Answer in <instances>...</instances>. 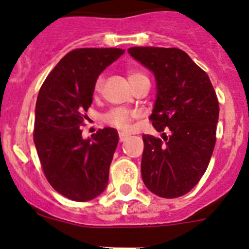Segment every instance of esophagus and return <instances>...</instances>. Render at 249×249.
I'll return each mask as SVG.
<instances>
[{
    "instance_id": "1",
    "label": "esophagus",
    "mask_w": 249,
    "mask_h": 249,
    "mask_svg": "<svg viewBox=\"0 0 249 249\" xmlns=\"http://www.w3.org/2000/svg\"><path fill=\"white\" fill-rule=\"evenodd\" d=\"M127 136H129V135L125 134V132H119V141L120 142H124V141L127 139Z\"/></svg>"
}]
</instances>
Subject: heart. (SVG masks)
Returning <instances> with one entry per match:
<instances>
[{"label":"heart","instance_id":"b5f03b06","mask_svg":"<svg viewBox=\"0 0 249 249\" xmlns=\"http://www.w3.org/2000/svg\"><path fill=\"white\" fill-rule=\"evenodd\" d=\"M127 78H129L130 84L132 85L135 84L137 80L145 78V76L142 72L136 71V70H130V71L127 72ZM102 85H104V78H102V76H100L96 79V83H95V91H100V90L102 89ZM137 117H139V113H137L136 110H130L117 107V108H112L107 113H105V114L102 115V120H104L106 124L110 125V126L117 127V129L119 130H129L132 120Z\"/></svg>","mask_w":249,"mask_h":249}]
</instances>
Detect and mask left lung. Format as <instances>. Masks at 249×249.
<instances>
[{"label": "left lung", "instance_id": "obj_1", "mask_svg": "<svg viewBox=\"0 0 249 249\" xmlns=\"http://www.w3.org/2000/svg\"><path fill=\"white\" fill-rule=\"evenodd\" d=\"M129 54L157 79V100L149 119L160 140L143 135V183L155 195L187 194L207 170L215 144L219 104L210 77L178 48L132 47Z\"/></svg>", "mask_w": 249, "mask_h": 249}]
</instances>
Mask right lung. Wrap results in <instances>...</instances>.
<instances>
[{
    "label": "right lung",
    "mask_w": 249,
    "mask_h": 249,
    "mask_svg": "<svg viewBox=\"0 0 249 249\" xmlns=\"http://www.w3.org/2000/svg\"><path fill=\"white\" fill-rule=\"evenodd\" d=\"M119 48H79L67 53L39 89L34 141L49 184L73 201L99 196L108 183L109 166L119 136L113 127L99 129L91 139L80 126L91 106L95 83L119 59Z\"/></svg>",
    "instance_id": "add662e5"
}]
</instances>
